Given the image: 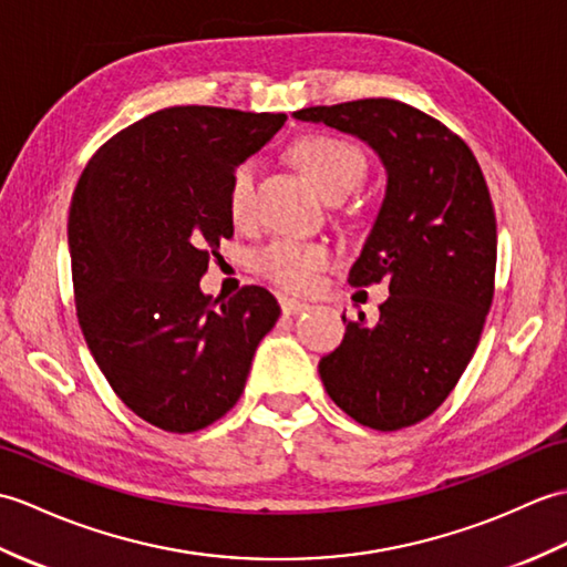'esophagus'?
<instances>
[{"instance_id":"34e87169","label":"esophagus","mask_w":567,"mask_h":567,"mask_svg":"<svg viewBox=\"0 0 567 567\" xmlns=\"http://www.w3.org/2000/svg\"><path fill=\"white\" fill-rule=\"evenodd\" d=\"M281 310H284V316H300V312L310 310V306L303 303V300H296V298H281Z\"/></svg>"}]
</instances>
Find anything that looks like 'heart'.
<instances>
[{"label": "heart", "mask_w": 567, "mask_h": 567, "mask_svg": "<svg viewBox=\"0 0 567 567\" xmlns=\"http://www.w3.org/2000/svg\"><path fill=\"white\" fill-rule=\"evenodd\" d=\"M298 167L316 184L324 198H344L367 177V155L361 147L337 135H306L291 150ZM257 162L247 159L233 172L228 188V208L233 220H245L255 196ZM330 249L312 243L279 237L257 255L259 271L288 291H310L318 284L320 271L330 264Z\"/></svg>", "instance_id": "heart-1"}]
</instances>
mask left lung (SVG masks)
<instances>
[{"label": "left lung", "mask_w": 567, "mask_h": 567, "mask_svg": "<svg viewBox=\"0 0 567 567\" xmlns=\"http://www.w3.org/2000/svg\"><path fill=\"white\" fill-rule=\"evenodd\" d=\"M296 121L367 143L385 169V196L351 286L388 281L369 324L347 322L320 361L337 408L379 432L417 424L442 405L468 367L493 306L497 225L481 165L444 123L393 99L293 111Z\"/></svg>", "instance_id": "8db88e82"}]
</instances>
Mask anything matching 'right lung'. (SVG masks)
<instances>
[{"instance_id":"1","label":"right lung","mask_w":567,"mask_h":567,"mask_svg":"<svg viewBox=\"0 0 567 567\" xmlns=\"http://www.w3.org/2000/svg\"><path fill=\"white\" fill-rule=\"evenodd\" d=\"M284 121V113L162 109L99 147L74 188L68 243L86 347L113 393L165 432L220 420L281 316L267 288L213 300L200 276L233 237V172Z\"/></svg>"}]
</instances>
